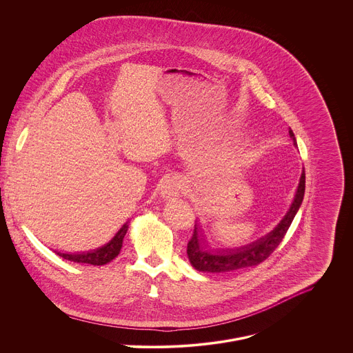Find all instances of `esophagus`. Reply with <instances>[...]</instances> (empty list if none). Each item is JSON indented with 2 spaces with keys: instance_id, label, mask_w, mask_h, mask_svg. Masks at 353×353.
Returning a JSON list of instances; mask_svg holds the SVG:
<instances>
[{
  "instance_id": "esophagus-1",
  "label": "esophagus",
  "mask_w": 353,
  "mask_h": 353,
  "mask_svg": "<svg viewBox=\"0 0 353 353\" xmlns=\"http://www.w3.org/2000/svg\"><path fill=\"white\" fill-rule=\"evenodd\" d=\"M182 190H183V183L176 176H171L163 181L161 185V195L163 199H172L178 196Z\"/></svg>"
}]
</instances>
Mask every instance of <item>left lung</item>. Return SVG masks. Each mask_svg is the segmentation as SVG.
<instances>
[{
    "instance_id": "1",
    "label": "left lung",
    "mask_w": 353,
    "mask_h": 353,
    "mask_svg": "<svg viewBox=\"0 0 353 353\" xmlns=\"http://www.w3.org/2000/svg\"><path fill=\"white\" fill-rule=\"evenodd\" d=\"M290 137L296 145V140L294 132L289 128ZM305 195V168L302 170L299 185L295 192L294 201L290 206L289 212L282 219V221L276 225L270 233L239 248H223V250H210L203 244L202 234H199L198 225H195L192 239L188 244V256L192 267L201 272H234L239 270L255 267L270 256L276 247L283 240L285 234L289 230Z\"/></svg>"
}]
</instances>
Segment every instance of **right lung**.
<instances>
[{"label": "right lung", "instance_id": "right-lung-1", "mask_svg": "<svg viewBox=\"0 0 353 353\" xmlns=\"http://www.w3.org/2000/svg\"><path fill=\"white\" fill-rule=\"evenodd\" d=\"M128 223L121 226V229L116 233V236L105 245L92 250L88 252H77V254H68V252H57V255L63 257L65 260L74 261V263H85V264H92V265H103L109 261H112L114 257L120 254V250L123 247V240L124 236L128 230Z\"/></svg>", "mask_w": 353, "mask_h": 353}]
</instances>
